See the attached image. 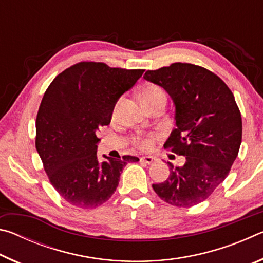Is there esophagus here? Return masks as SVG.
Masks as SVG:
<instances>
[{"label":"esophagus","instance_id":"obj_1","mask_svg":"<svg viewBox=\"0 0 263 263\" xmlns=\"http://www.w3.org/2000/svg\"><path fill=\"white\" fill-rule=\"evenodd\" d=\"M153 161H154V159L152 157H141L140 158V162H142V163L149 164V163H152Z\"/></svg>","mask_w":263,"mask_h":263}]
</instances>
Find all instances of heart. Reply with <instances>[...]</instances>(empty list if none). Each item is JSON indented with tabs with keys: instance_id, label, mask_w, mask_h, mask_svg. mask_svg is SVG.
Masks as SVG:
<instances>
[{
	"instance_id": "obj_1",
	"label": "heart",
	"mask_w": 263,
	"mask_h": 263,
	"mask_svg": "<svg viewBox=\"0 0 263 263\" xmlns=\"http://www.w3.org/2000/svg\"><path fill=\"white\" fill-rule=\"evenodd\" d=\"M162 97H166V92L163 91V89L161 87L155 86V84H149V86L146 87L141 92L142 103H147V102L158 100V99H162ZM118 105H119V101L115 104L114 109H112L114 117L117 115ZM135 144L141 149H148L151 146H152V141H151V139L147 137H137V138H135Z\"/></svg>"
}]
</instances>
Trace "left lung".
Returning a JSON list of instances; mask_svg holds the SVG:
<instances>
[{"label":"left lung","mask_w":263,"mask_h":263,"mask_svg":"<svg viewBox=\"0 0 263 263\" xmlns=\"http://www.w3.org/2000/svg\"><path fill=\"white\" fill-rule=\"evenodd\" d=\"M144 78L174 101L177 127L164 148L184 157L183 166L168 162V179L152 186L171 205L194 206L228 177L241 144V114L226 83L201 66L175 62Z\"/></svg>","instance_id":"left-lung-1"}]
</instances>
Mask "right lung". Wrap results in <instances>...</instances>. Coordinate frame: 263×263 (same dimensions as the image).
I'll list each match as a JSON object with an SVG mask.
<instances>
[{
  "label": "right lung",
  "mask_w": 263,
  "mask_h": 263,
  "mask_svg": "<svg viewBox=\"0 0 263 263\" xmlns=\"http://www.w3.org/2000/svg\"><path fill=\"white\" fill-rule=\"evenodd\" d=\"M144 72L81 61L46 89L35 119V148L53 188L72 205H102L116 191L126 163L139 161L124 155L99 162L96 132L109 125L116 102Z\"/></svg>",
  "instance_id": "obj_1"
}]
</instances>
